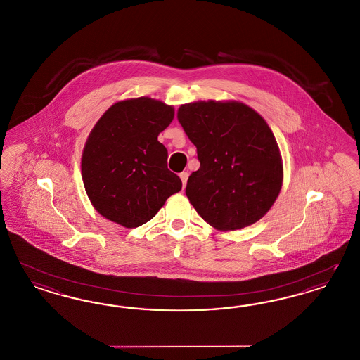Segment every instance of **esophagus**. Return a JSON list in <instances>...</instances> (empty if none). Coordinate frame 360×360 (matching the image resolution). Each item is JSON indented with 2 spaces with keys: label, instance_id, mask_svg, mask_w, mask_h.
Returning <instances> with one entry per match:
<instances>
[{
  "label": "esophagus",
  "instance_id": "1",
  "mask_svg": "<svg viewBox=\"0 0 360 360\" xmlns=\"http://www.w3.org/2000/svg\"><path fill=\"white\" fill-rule=\"evenodd\" d=\"M188 176H189L188 172H181V174H180V179H181V181H183V186H186V180H188Z\"/></svg>",
  "mask_w": 360,
  "mask_h": 360
}]
</instances>
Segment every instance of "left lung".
Segmentation results:
<instances>
[{
  "instance_id": "left-lung-1",
  "label": "left lung",
  "mask_w": 360,
  "mask_h": 360,
  "mask_svg": "<svg viewBox=\"0 0 360 360\" xmlns=\"http://www.w3.org/2000/svg\"><path fill=\"white\" fill-rule=\"evenodd\" d=\"M177 119L198 148L200 168L186 195L219 231H236L262 219L277 200L283 165L265 119L240 102L180 105Z\"/></svg>"
}]
</instances>
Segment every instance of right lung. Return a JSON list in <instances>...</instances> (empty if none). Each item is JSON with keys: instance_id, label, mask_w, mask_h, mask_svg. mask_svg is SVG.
Instances as JSON below:
<instances>
[{"instance_id": "obj_1", "label": "right lung", "mask_w": 360, "mask_h": 360, "mask_svg": "<svg viewBox=\"0 0 360 360\" xmlns=\"http://www.w3.org/2000/svg\"><path fill=\"white\" fill-rule=\"evenodd\" d=\"M174 115L172 105L141 96L111 105L94 126L82 155V179L107 220L138 228L181 189L158 140Z\"/></svg>"}]
</instances>
